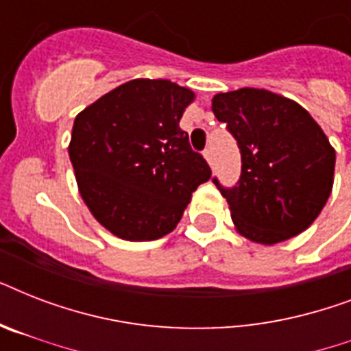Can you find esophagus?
<instances>
[{
	"mask_svg": "<svg viewBox=\"0 0 351 351\" xmlns=\"http://www.w3.org/2000/svg\"><path fill=\"white\" fill-rule=\"evenodd\" d=\"M204 158L208 160V164L211 165V167H213V165H215V158H213V151H211V149H206V151H204Z\"/></svg>",
	"mask_w": 351,
	"mask_h": 351,
	"instance_id": "esophagus-1",
	"label": "esophagus"
}]
</instances>
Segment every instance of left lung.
Wrapping results in <instances>:
<instances>
[{
    "mask_svg": "<svg viewBox=\"0 0 351 351\" xmlns=\"http://www.w3.org/2000/svg\"><path fill=\"white\" fill-rule=\"evenodd\" d=\"M215 117L239 143L242 173L222 187L242 237L278 244L308 230L333 187L335 149L319 123L297 101L266 89L215 95Z\"/></svg>",
    "mask_w": 351,
    "mask_h": 351,
    "instance_id": "1",
    "label": "left lung"
}]
</instances>
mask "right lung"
I'll return each mask as SVG.
<instances>
[{
	"instance_id": "1",
	"label": "right lung",
	"mask_w": 351,
	"mask_h": 351,
	"mask_svg": "<svg viewBox=\"0 0 351 351\" xmlns=\"http://www.w3.org/2000/svg\"><path fill=\"white\" fill-rule=\"evenodd\" d=\"M191 89L131 80L74 118L69 156L80 195L118 239L156 240L175 230L193 191L211 178L180 129Z\"/></svg>"
}]
</instances>
